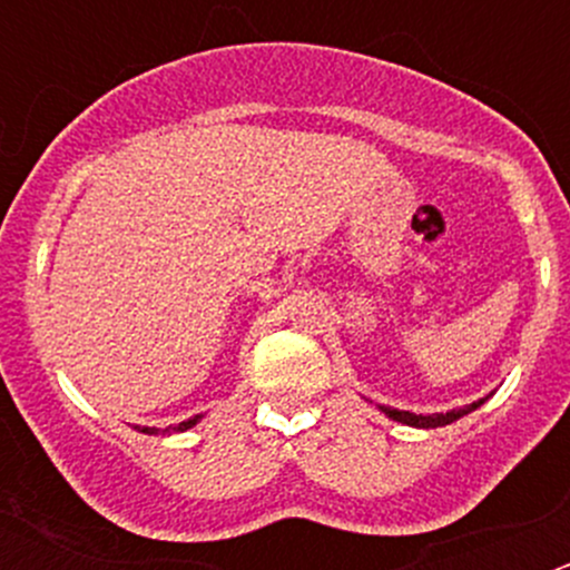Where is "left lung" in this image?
Masks as SVG:
<instances>
[{
  "instance_id": "1",
  "label": "left lung",
  "mask_w": 570,
  "mask_h": 570,
  "mask_svg": "<svg viewBox=\"0 0 570 570\" xmlns=\"http://www.w3.org/2000/svg\"><path fill=\"white\" fill-rule=\"evenodd\" d=\"M491 400V394L482 396V400L471 402V405H462V407H454V411H445V414H414V411H400V407H391V405H376L382 411V414L387 416V420L394 422H402V425H411V428H442V425H451V422L462 420V416H468L471 411H476L480 405H485V402ZM371 402V400H367Z\"/></svg>"
}]
</instances>
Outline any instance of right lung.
<instances>
[{
	"mask_svg": "<svg viewBox=\"0 0 570 570\" xmlns=\"http://www.w3.org/2000/svg\"><path fill=\"white\" fill-rule=\"evenodd\" d=\"M205 414H196L190 416V420L179 422V425H168V428H136L139 434H148V436H170V434H183V431H190L194 425H199L203 422Z\"/></svg>",
	"mask_w": 570,
	"mask_h": 570,
	"instance_id": "obj_1",
	"label": "right lung"
}]
</instances>
